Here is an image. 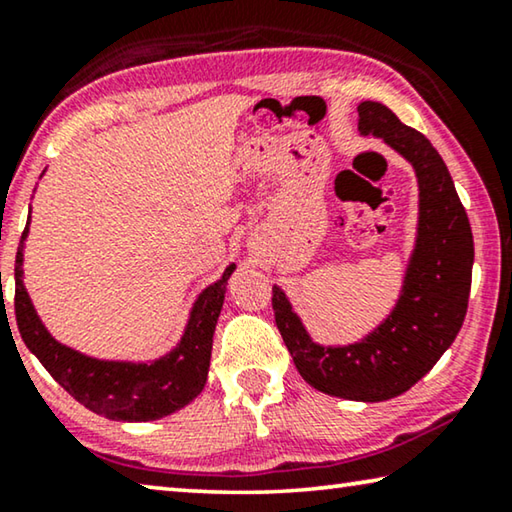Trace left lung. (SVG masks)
Wrapping results in <instances>:
<instances>
[{
	"label": "left lung",
	"instance_id": "1",
	"mask_svg": "<svg viewBox=\"0 0 512 512\" xmlns=\"http://www.w3.org/2000/svg\"><path fill=\"white\" fill-rule=\"evenodd\" d=\"M358 113L360 134L378 136L408 159L419 184L417 241L396 307L362 342L321 346L307 335L285 291L273 287L271 300L275 326L307 383L339 399L376 403L408 392L456 339L472 289L474 239L433 143L385 104L362 102Z\"/></svg>",
	"mask_w": 512,
	"mask_h": 512
}]
</instances>
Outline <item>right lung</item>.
Wrapping results in <instances>:
<instances>
[{
    "label": "right lung",
    "instance_id": "right-lung-1",
    "mask_svg": "<svg viewBox=\"0 0 512 512\" xmlns=\"http://www.w3.org/2000/svg\"><path fill=\"white\" fill-rule=\"evenodd\" d=\"M27 234L29 221L15 257V321L29 351L72 399L113 421L161 419L196 399L207 383L227 278L237 266H227L221 280L198 296L180 344L164 358L152 362L95 360L56 342L38 319L22 282V250Z\"/></svg>",
    "mask_w": 512,
    "mask_h": 512
}]
</instances>
